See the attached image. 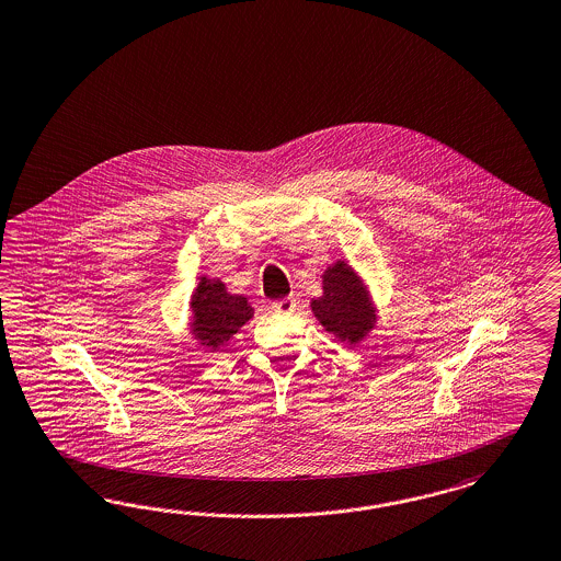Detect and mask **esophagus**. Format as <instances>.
<instances>
[{"instance_id": "obj_1", "label": "esophagus", "mask_w": 561, "mask_h": 561, "mask_svg": "<svg viewBox=\"0 0 561 561\" xmlns=\"http://www.w3.org/2000/svg\"><path fill=\"white\" fill-rule=\"evenodd\" d=\"M271 309H273L275 313H294V311H296V300H294L291 296H288V298H282V300H275V302L271 305Z\"/></svg>"}]
</instances>
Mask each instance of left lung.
<instances>
[{
    "label": "left lung",
    "mask_w": 561,
    "mask_h": 561,
    "mask_svg": "<svg viewBox=\"0 0 561 561\" xmlns=\"http://www.w3.org/2000/svg\"><path fill=\"white\" fill-rule=\"evenodd\" d=\"M311 309L325 332L348 344H357L376 323V311L359 275L344 261L323 273V296L311 300Z\"/></svg>",
    "instance_id": "obj_1"
}]
</instances>
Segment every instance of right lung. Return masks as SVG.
<instances>
[{
  "label": "right lung",
  "instance_id": "1",
  "mask_svg": "<svg viewBox=\"0 0 561 561\" xmlns=\"http://www.w3.org/2000/svg\"><path fill=\"white\" fill-rule=\"evenodd\" d=\"M192 334L208 348H219L252 319L254 309L240 294H227L224 282L202 277L192 294Z\"/></svg>",
  "mask_w": 561,
  "mask_h": 561
}]
</instances>
